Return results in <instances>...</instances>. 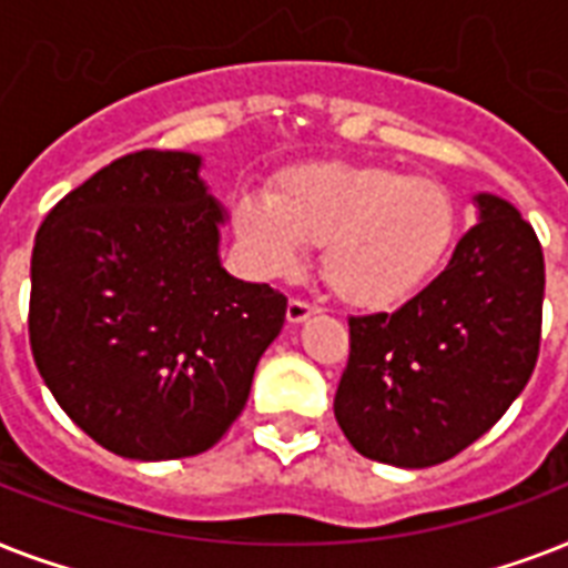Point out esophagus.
Segmentation results:
<instances>
[{
    "label": "esophagus",
    "instance_id": "34e87169",
    "mask_svg": "<svg viewBox=\"0 0 568 568\" xmlns=\"http://www.w3.org/2000/svg\"><path fill=\"white\" fill-rule=\"evenodd\" d=\"M315 312H318V306H312V303H306V301H288L285 318H288V324H303V321L312 318Z\"/></svg>",
    "mask_w": 568,
    "mask_h": 568
}]
</instances>
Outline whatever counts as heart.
Returning <instances> with one entry per match:
<instances>
[{
    "label": "heart",
    "mask_w": 568,
    "mask_h": 568,
    "mask_svg": "<svg viewBox=\"0 0 568 568\" xmlns=\"http://www.w3.org/2000/svg\"><path fill=\"white\" fill-rule=\"evenodd\" d=\"M232 235L262 276H288L306 247L321 274L356 310H392L415 297L448 258L457 209L439 182L354 162H301L262 196L232 205Z\"/></svg>",
    "instance_id": "b5f03b06"
}]
</instances>
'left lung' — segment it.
I'll return each instance as SVG.
<instances>
[{
    "label": "left lung",
    "instance_id": "1",
    "mask_svg": "<svg viewBox=\"0 0 568 568\" xmlns=\"http://www.w3.org/2000/svg\"><path fill=\"white\" fill-rule=\"evenodd\" d=\"M448 267L400 310L351 318L336 422L363 457L427 468L480 439L539 356L546 262L516 205L477 194Z\"/></svg>",
    "mask_w": 568,
    "mask_h": 568
}]
</instances>
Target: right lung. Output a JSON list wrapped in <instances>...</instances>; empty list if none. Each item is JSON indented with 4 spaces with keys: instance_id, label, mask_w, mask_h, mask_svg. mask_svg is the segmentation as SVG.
Wrapping results in <instances>:
<instances>
[{
    "instance_id": "right-lung-1",
    "label": "right lung",
    "mask_w": 568,
    "mask_h": 568,
    "mask_svg": "<svg viewBox=\"0 0 568 568\" xmlns=\"http://www.w3.org/2000/svg\"><path fill=\"white\" fill-rule=\"evenodd\" d=\"M203 159L129 153L61 200L31 250L29 338L58 406L129 459L203 454L247 404L285 297L221 265Z\"/></svg>"
}]
</instances>
